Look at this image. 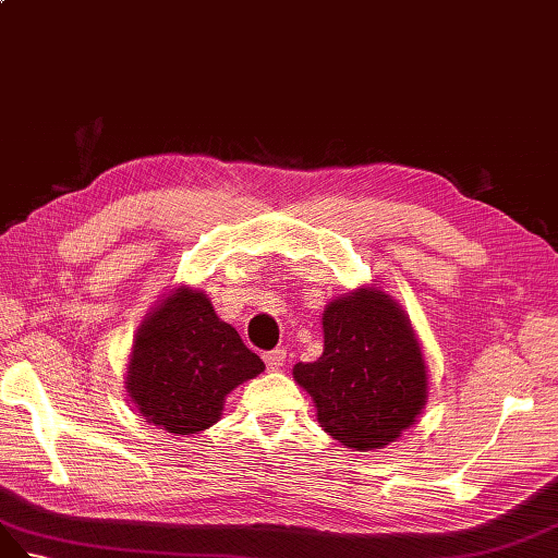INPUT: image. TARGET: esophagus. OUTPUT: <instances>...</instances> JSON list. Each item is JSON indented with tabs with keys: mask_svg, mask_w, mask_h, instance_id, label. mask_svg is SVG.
<instances>
[{
	"mask_svg": "<svg viewBox=\"0 0 558 558\" xmlns=\"http://www.w3.org/2000/svg\"><path fill=\"white\" fill-rule=\"evenodd\" d=\"M284 357H288V350L284 348H276V350H268V353H264V362L270 372L280 369L284 364Z\"/></svg>",
	"mask_w": 558,
	"mask_h": 558,
	"instance_id": "1",
	"label": "esophagus"
}]
</instances>
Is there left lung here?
Wrapping results in <instances>:
<instances>
[{
    "label": "left lung",
    "instance_id": "left-lung-1",
    "mask_svg": "<svg viewBox=\"0 0 558 558\" xmlns=\"http://www.w3.org/2000/svg\"><path fill=\"white\" fill-rule=\"evenodd\" d=\"M323 329V355L299 362L294 380L343 447H386L413 425L427 397L425 362L404 311L380 290L362 288L331 301Z\"/></svg>",
    "mask_w": 558,
    "mask_h": 558
}]
</instances>
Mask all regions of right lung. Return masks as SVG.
<instances>
[{
  "label": "right lung",
  "mask_w": 558,
  "mask_h": 558,
  "mask_svg": "<svg viewBox=\"0 0 558 558\" xmlns=\"http://www.w3.org/2000/svg\"><path fill=\"white\" fill-rule=\"evenodd\" d=\"M264 369L198 290H174L140 327L125 376L147 423L194 435L217 423L225 397Z\"/></svg>",
  "instance_id": "1"
}]
</instances>
